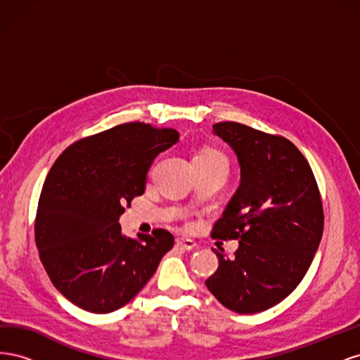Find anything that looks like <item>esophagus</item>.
Listing matches in <instances>:
<instances>
[{"instance_id":"obj_1","label":"esophagus","mask_w":360,"mask_h":360,"mask_svg":"<svg viewBox=\"0 0 360 360\" xmlns=\"http://www.w3.org/2000/svg\"><path fill=\"white\" fill-rule=\"evenodd\" d=\"M176 245H177V248H180L183 250H195L198 248V245L193 240H189V238H177Z\"/></svg>"}]
</instances>
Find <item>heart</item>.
<instances>
[{
  "label": "heart",
  "instance_id": "obj_1",
  "mask_svg": "<svg viewBox=\"0 0 360 360\" xmlns=\"http://www.w3.org/2000/svg\"><path fill=\"white\" fill-rule=\"evenodd\" d=\"M198 156H202V158H224L222 155H219V153H217V151H213V150L204 151V153H200Z\"/></svg>",
  "mask_w": 360,
  "mask_h": 360
}]
</instances>
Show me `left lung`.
Segmentation results:
<instances>
[{
  "label": "left lung",
  "mask_w": 360,
  "mask_h": 360,
  "mask_svg": "<svg viewBox=\"0 0 360 360\" xmlns=\"http://www.w3.org/2000/svg\"><path fill=\"white\" fill-rule=\"evenodd\" d=\"M213 135L231 147L240 184L213 237L238 240L236 257L213 249L219 267L205 281L225 308L255 314L296 288L323 236V205L308 160L288 139L224 122Z\"/></svg>",
  "instance_id": "8db88e82"
}]
</instances>
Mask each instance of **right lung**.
Returning a JSON list of instances; mask_svg holds the SVG:
<instances>
[{
	"mask_svg": "<svg viewBox=\"0 0 360 360\" xmlns=\"http://www.w3.org/2000/svg\"><path fill=\"white\" fill-rule=\"evenodd\" d=\"M174 129L126 123L70 146L53 163L40 193L36 245L52 284L94 314L120 309L155 275L174 246L167 230L122 233L118 224L159 153L179 143Z\"/></svg>",
	"mask_w": 360,
	"mask_h": 360,
	"instance_id": "add662e5",
	"label": "right lung"
}]
</instances>
